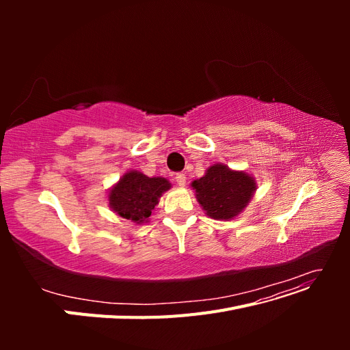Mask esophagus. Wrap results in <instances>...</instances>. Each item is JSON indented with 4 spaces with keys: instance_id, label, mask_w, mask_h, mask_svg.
I'll use <instances>...</instances> for the list:
<instances>
[{
    "instance_id": "34e87169",
    "label": "esophagus",
    "mask_w": 350,
    "mask_h": 350,
    "mask_svg": "<svg viewBox=\"0 0 350 350\" xmlns=\"http://www.w3.org/2000/svg\"><path fill=\"white\" fill-rule=\"evenodd\" d=\"M175 183H176L179 187H185V184H187V176H185V174H176V175H175Z\"/></svg>"
}]
</instances>
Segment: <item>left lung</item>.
<instances>
[{"label":"left lung","mask_w":350,"mask_h":350,"mask_svg":"<svg viewBox=\"0 0 350 350\" xmlns=\"http://www.w3.org/2000/svg\"><path fill=\"white\" fill-rule=\"evenodd\" d=\"M196 198L204 213L216 220H232L248 206L257 189V181L250 174L215 163L204 176L191 183Z\"/></svg>","instance_id":"left-lung-1"}]
</instances>
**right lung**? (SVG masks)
Listing matches in <instances>:
<instances>
[{"label":"right lung","instance_id":"right-lung-1","mask_svg":"<svg viewBox=\"0 0 350 350\" xmlns=\"http://www.w3.org/2000/svg\"><path fill=\"white\" fill-rule=\"evenodd\" d=\"M171 187L166 178H150L139 171H129L109 189V207L113 213L135 225L147 224L159 198Z\"/></svg>","mask_w":350,"mask_h":350}]
</instances>
